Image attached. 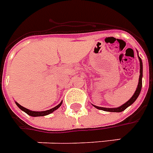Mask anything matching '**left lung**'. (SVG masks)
Segmentation results:
<instances>
[{"instance_id": "1", "label": "left lung", "mask_w": 153, "mask_h": 153, "mask_svg": "<svg viewBox=\"0 0 153 153\" xmlns=\"http://www.w3.org/2000/svg\"><path fill=\"white\" fill-rule=\"evenodd\" d=\"M139 59H140V79H139V84H138V87H137V89L135 92L134 93V95L132 96L131 99L129 100L127 102H126L124 105H121L118 108H103V107H98V106H95L96 108H98V109H100V110H104V111H108V112H116V113H119V112H123L125 110L126 108H127L128 106H130L131 105H132L133 103L136 100V99L139 97V95L140 93V91H141V88H142V77H143V63H142V60L139 56Z\"/></svg>"}]
</instances>
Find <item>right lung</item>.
Wrapping results in <instances>:
<instances>
[{
  "mask_svg": "<svg viewBox=\"0 0 153 153\" xmlns=\"http://www.w3.org/2000/svg\"><path fill=\"white\" fill-rule=\"evenodd\" d=\"M62 102H61L58 105H56V107H54V108H51V109H48V110H46V111H41V112H36V111H31V110H29L27 108H24V107H22V105H20L19 103L16 102V105H18V107H19L20 109H22V111H24L26 114H27L28 115H30V116H32V117H39V116H45V115H48V114H51V113H53V111H55L56 109L59 108L60 106L62 105Z\"/></svg>",
  "mask_w": 153,
  "mask_h": 153,
  "instance_id": "add662e5",
  "label": "right lung"
}]
</instances>
